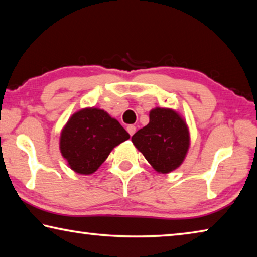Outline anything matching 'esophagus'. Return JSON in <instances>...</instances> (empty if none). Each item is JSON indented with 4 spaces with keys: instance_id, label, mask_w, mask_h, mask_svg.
<instances>
[{
    "instance_id": "34e87169",
    "label": "esophagus",
    "mask_w": 257,
    "mask_h": 257,
    "mask_svg": "<svg viewBox=\"0 0 257 257\" xmlns=\"http://www.w3.org/2000/svg\"><path fill=\"white\" fill-rule=\"evenodd\" d=\"M127 132L129 133L130 136H133V135L135 134V132H136V127H135L134 124H129L127 127Z\"/></svg>"
}]
</instances>
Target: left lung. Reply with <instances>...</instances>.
<instances>
[{"label": "left lung", "mask_w": 257, "mask_h": 257, "mask_svg": "<svg viewBox=\"0 0 257 257\" xmlns=\"http://www.w3.org/2000/svg\"><path fill=\"white\" fill-rule=\"evenodd\" d=\"M156 171L168 173L184 161L189 147V134L185 121L170 108L156 107L150 112V122L132 137Z\"/></svg>", "instance_id": "obj_1"}]
</instances>
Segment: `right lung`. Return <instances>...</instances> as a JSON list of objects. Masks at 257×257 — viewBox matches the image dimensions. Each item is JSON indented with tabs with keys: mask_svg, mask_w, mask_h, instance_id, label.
<instances>
[{
	"mask_svg": "<svg viewBox=\"0 0 257 257\" xmlns=\"http://www.w3.org/2000/svg\"><path fill=\"white\" fill-rule=\"evenodd\" d=\"M129 134L99 108H84L73 114L62 130L60 150L73 171L90 175Z\"/></svg>",
	"mask_w": 257,
	"mask_h": 257,
	"instance_id": "add662e5",
	"label": "right lung"
}]
</instances>
